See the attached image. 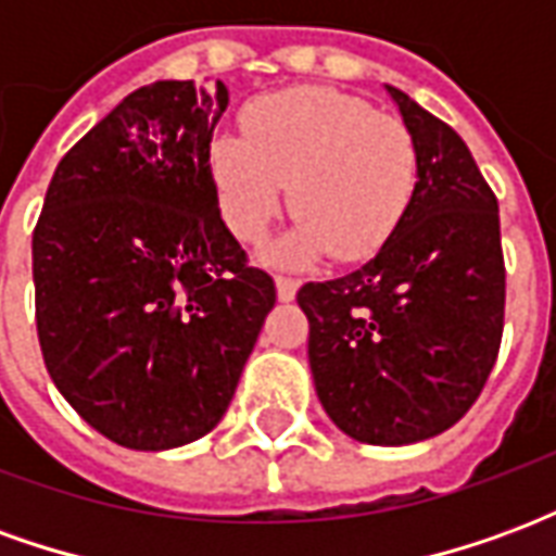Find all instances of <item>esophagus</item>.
<instances>
[{
    "label": "esophagus",
    "instance_id": "34e87169",
    "mask_svg": "<svg viewBox=\"0 0 556 556\" xmlns=\"http://www.w3.org/2000/svg\"><path fill=\"white\" fill-rule=\"evenodd\" d=\"M294 294H298V279L277 277V298H279V301H294Z\"/></svg>",
    "mask_w": 556,
    "mask_h": 556
}]
</instances>
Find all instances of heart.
Segmentation results:
<instances>
[{
  "label": "heart",
  "mask_w": 556,
  "mask_h": 556,
  "mask_svg": "<svg viewBox=\"0 0 556 556\" xmlns=\"http://www.w3.org/2000/svg\"><path fill=\"white\" fill-rule=\"evenodd\" d=\"M247 139L219 134L207 172L219 214L241 243H262L286 205L298 226L274 255L306 265L330 253L361 262L378 253L417 193V142L402 118L354 94L298 86L243 110Z\"/></svg>",
  "instance_id": "heart-1"
}]
</instances>
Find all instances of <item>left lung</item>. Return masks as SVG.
Returning a JSON list of instances; mask_svg holds the SVG:
<instances>
[{
    "label": "left lung",
    "instance_id": "obj_1",
    "mask_svg": "<svg viewBox=\"0 0 556 556\" xmlns=\"http://www.w3.org/2000/svg\"><path fill=\"white\" fill-rule=\"evenodd\" d=\"M417 142L408 214L375 258L306 282L309 366L327 417L354 441L402 446L465 417L503 337L497 195L453 127L387 86Z\"/></svg>",
    "mask_w": 556,
    "mask_h": 556
}]
</instances>
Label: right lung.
Masks as SVG:
<instances>
[{
    "mask_svg": "<svg viewBox=\"0 0 556 556\" xmlns=\"http://www.w3.org/2000/svg\"><path fill=\"white\" fill-rule=\"evenodd\" d=\"M223 83L142 86L67 151L31 235L35 325L71 408L127 450L202 438L277 303L219 217Z\"/></svg>",
    "mask_w": 556,
    "mask_h": 556,
    "instance_id": "add662e5",
    "label": "right lung"
}]
</instances>
